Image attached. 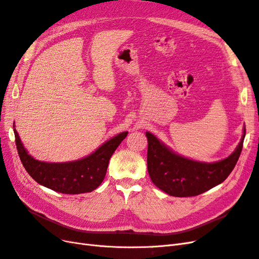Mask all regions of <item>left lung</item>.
I'll return each mask as SVG.
<instances>
[{"label":"left lung","mask_w":259,"mask_h":259,"mask_svg":"<svg viewBox=\"0 0 259 259\" xmlns=\"http://www.w3.org/2000/svg\"><path fill=\"white\" fill-rule=\"evenodd\" d=\"M148 139L147 165L152 183L173 197H194L222 184L236 166L245 137L243 127L241 142L227 158L217 162H201L176 153L150 132Z\"/></svg>","instance_id":"obj_1"}]
</instances>
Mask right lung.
Listing matches in <instances>:
<instances>
[{
	"label": "right lung",
	"mask_w": 259,
	"mask_h": 259,
	"mask_svg": "<svg viewBox=\"0 0 259 259\" xmlns=\"http://www.w3.org/2000/svg\"><path fill=\"white\" fill-rule=\"evenodd\" d=\"M13 127L19 158L28 174L37 184L66 194L92 192L99 187L106 176L109 160L128 133L115 135L85 158L54 163L38 161L29 154L15 128V123Z\"/></svg>",
	"instance_id": "obj_1"
}]
</instances>
